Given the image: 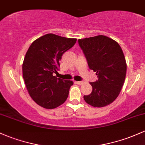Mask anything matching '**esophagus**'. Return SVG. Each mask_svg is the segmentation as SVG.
I'll return each mask as SVG.
<instances>
[{
  "label": "esophagus",
  "instance_id": "obj_1",
  "mask_svg": "<svg viewBox=\"0 0 145 145\" xmlns=\"http://www.w3.org/2000/svg\"><path fill=\"white\" fill-rule=\"evenodd\" d=\"M76 83L78 84V85H81L84 83V82L83 81H76Z\"/></svg>",
  "mask_w": 145,
  "mask_h": 145
}]
</instances>
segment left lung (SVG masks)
<instances>
[{
	"instance_id": "8db88e82",
	"label": "left lung",
	"mask_w": 145,
	"mask_h": 145,
	"mask_svg": "<svg viewBox=\"0 0 145 145\" xmlns=\"http://www.w3.org/2000/svg\"><path fill=\"white\" fill-rule=\"evenodd\" d=\"M90 69L96 72L98 80L90 82L92 91L84 96L87 104L103 107L113 103L120 93L127 72L125 56L119 44L99 35L78 40Z\"/></svg>"
}]
</instances>
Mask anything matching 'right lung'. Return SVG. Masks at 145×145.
<instances>
[{
  "label": "right lung",
  "mask_w": 145,
  "mask_h": 145,
  "mask_svg": "<svg viewBox=\"0 0 145 145\" xmlns=\"http://www.w3.org/2000/svg\"><path fill=\"white\" fill-rule=\"evenodd\" d=\"M76 40L48 34L34 40L28 49L23 63V76L29 94L39 105L54 109L67 98L74 83L53 74L59 70L62 56Z\"/></svg>",
  "instance_id": "1"
}]
</instances>
